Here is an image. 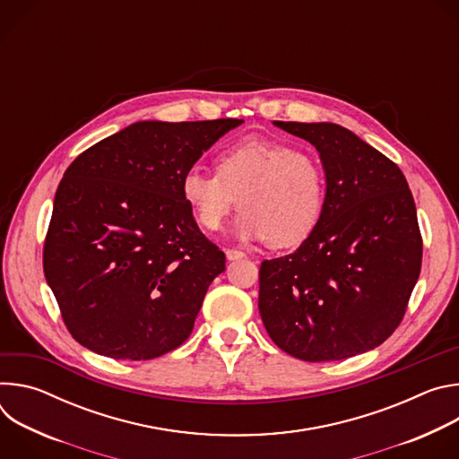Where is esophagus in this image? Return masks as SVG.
<instances>
[{
  "label": "esophagus",
  "mask_w": 459,
  "mask_h": 459,
  "mask_svg": "<svg viewBox=\"0 0 459 459\" xmlns=\"http://www.w3.org/2000/svg\"><path fill=\"white\" fill-rule=\"evenodd\" d=\"M225 255H227V259H229V261H234V259H241V257H245V254H243L241 250H234V248H227V250H225Z\"/></svg>",
  "instance_id": "1"
}]
</instances>
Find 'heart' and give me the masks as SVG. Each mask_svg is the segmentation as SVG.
Returning <instances> with one entry per match:
<instances>
[{
  "instance_id": "obj_1",
  "label": "heart",
  "mask_w": 459,
  "mask_h": 459,
  "mask_svg": "<svg viewBox=\"0 0 459 459\" xmlns=\"http://www.w3.org/2000/svg\"><path fill=\"white\" fill-rule=\"evenodd\" d=\"M181 195L202 229L218 230L238 202L243 211L234 225L238 239H265L273 248H287L316 230L326 181L310 152L276 140L248 138L218 156L216 174L188 169Z\"/></svg>"
}]
</instances>
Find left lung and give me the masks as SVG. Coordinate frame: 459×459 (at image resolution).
<instances>
[{
	"label": "left lung",
	"mask_w": 459,
	"mask_h": 459,
	"mask_svg": "<svg viewBox=\"0 0 459 459\" xmlns=\"http://www.w3.org/2000/svg\"><path fill=\"white\" fill-rule=\"evenodd\" d=\"M319 152L326 195L316 230L259 269L271 340L303 361H338L381 345L402 323L423 241L400 167L336 123L274 121Z\"/></svg>",
	"instance_id": "1"
}]
</instances>
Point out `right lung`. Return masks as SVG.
<instances>
[{"label":"right lung","instance_id":"right-lung-1","mask_svg":"<svg viewBox=\"0 0 459 459\" xmlns=\"http://www.w3.org/2000/svg\"><path fill=\"white\" fill-rule=\"evenodd\" d=\"M243 119L138 121L82 152L56 190L43 271L73 338L114 359H154L192 333L225 254L181 179Z\"/></svg>","mask_w":459,"mask_h":459}]
</instances>
